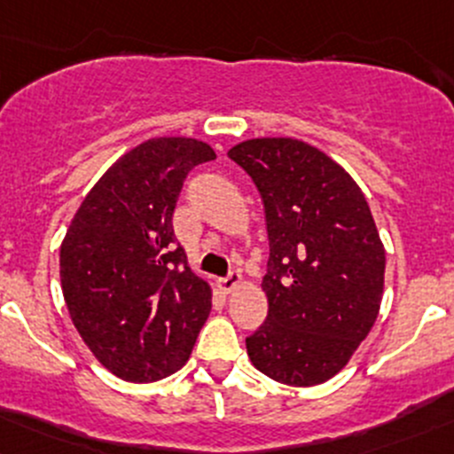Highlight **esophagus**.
I'll list each match as a JSON object with an SVG mask.
<instances>
[{
  "instance_id": "obj_1",
  "label": "esophagus",
  "mask_w": 454,
  "mask_h": 454,
  "mask_svg": "<svg viewBox=\"0 0 454 454\" xmlns=\"http://www.w3.org/2000/svg\"><path fill=\"white\" fill-rule=\"evenodd\" d=\"M240 282H242L240 273H238V270H231V273H229L227 278L218 279V286H221L223 293H231L233 288H236Z\"/></svg>"
}]
</instances>
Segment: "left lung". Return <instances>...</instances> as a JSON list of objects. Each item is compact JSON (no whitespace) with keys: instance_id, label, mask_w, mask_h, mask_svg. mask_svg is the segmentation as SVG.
Wrapping results in <instances>:
<instances>
[{"instance_id":"8db88e82","label":"left lung","mask_w":454,"mask_h":454,"mask_svg":"<svg viewBox=\"0 0 454 454\" xmlns=\"http://www.w3.org/2000/svg\"><path fill=\"white\" fill-rule=\"evenodd\" d=\"M227 155L258 188L270 249L269 315L247 336V354L282 385H321L348 365L380 310L385 247L365 196L299 139H249Z\"/></svg>"}]
</instances>
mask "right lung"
Wrapping results in <instances>:
<instances>
[{
    "mask_svg": "<svg viewBox=\"0 0 454 454\" xmlns=\"http://www.w3.org/2000/svg\"><path fill=\"white\" fill-rule=\"evenodd\" d=\"M216 159L205 142L157 137L102 175L60 245V286L93 356L129 382L185 365L212 310L207 282L190 270L172 214L194 166Z\"/></svg>",
    "mask_w": 454,
    "mask_h": 454,
    "instance_id": "right-lung-1",
    "label": "right lung"
}]
</instances>
